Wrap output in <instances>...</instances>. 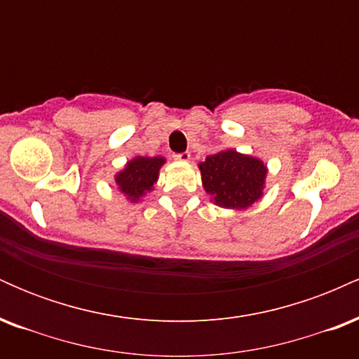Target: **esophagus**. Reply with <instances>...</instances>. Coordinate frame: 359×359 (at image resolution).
Returning a JSON list of instances; mask_svg holds the SVG:
<instances>
[{
    "label": "esophagus",
    "mask_w": 359,
    "mask_h": 359,
    "mask_svg": "<svg viewBox=\"0 0 359 359\" xmlns=\"http://www.w3.org/2000/svg\"><path fill=\"white\" fill-rule=\"evenodd\" d=\"M174 158L179 160V162H189V158H191V154H189V151H182V154H174Z\"/></svg>",
    "instance_id": "obj_1"
}]
</instances>
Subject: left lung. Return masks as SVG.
Returning a JSON list of instances; mask_svg holds the SVG:
<instances>
[{
	"label": "left lung",
	"mask_w": 359,
	"mask_h": 359,
	"mask_svg": "<svg viewBox=\"0 0 359 359\" xmlns=\"http://www.w3.org/2000/svg\"><path fill=\"white\" fill-rule=\"evenodd\" d=\"M199 168L205 192L221 208L245 209L262 197L266 167L255 156L224 150L209 155Z\"/></svg>",
	"instance_id": "8db88e82"
}]
</instances>
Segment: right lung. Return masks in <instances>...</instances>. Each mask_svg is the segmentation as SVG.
Here are the masks:
<instances>
[{
  "label": "right lung",
  "mask_w": 359,
  "mask_h": 359,
  "mask_svg": "<svg viewBox=\"0 0 359 359\" xmlns=\"http://www.w3.org/2000/svg\"><path fill=\"white\" fill-rule=\"evenodd\" d=\"M165 163L163 156H137L116 175V184L131 203H137L142 196L154 189L158 179L160 167Z\"/></svg>",
  "instance_id": "add662e5"
}]
</instances>
